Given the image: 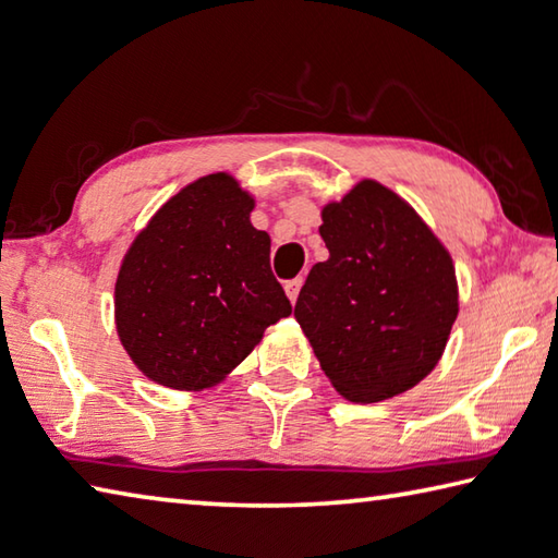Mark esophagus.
Returning a JSON list of instances; mask_svg holds the SVG:
<instances>
[{
    "label": "esophagus",
    "mask_w": 558,
    "mask_h": 558,
    "mask_svg": "<svg viewBox=\"0 0 558 558\" xmlns=\"http://www.w3.org/2000/svg\"><path fill=\"white\" fill-rule=\"evenodd\" d=\"M301 287H303V279H301V277H296V279H291V281L283 283V291H287V296H289L291 303H296Z\"/></svg>",
    "instance_id": "esophagus-1"
}]
</instances>
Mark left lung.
<instances>
[{
  "label": "left lung",
  "mask_w": 558,
  "mask_h": 558,
  "mask_svg": "<svg viewBox=\"0 0 558 558\" xmlns=\"http://www.w3.org/2000/svg\"><path fill=\"white\" fill-rule=\"evenodd\" d=\"M320 220L330 257L311 267L293 318L335 391L386 401L442 360L459 313L454 259L401 194L369 177Z\"/></svg>",
  "instance_id": "obj_1"
}]
</instances>
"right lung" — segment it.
Returning <instances> with one entry per match:
<instances>
[{
  "instance_id": "obj_1",
  "label": "right lung",
  "mask_w": 558,
  "mask_h": 558,
  "mask_svg": "<svg viewBox=\"0 0 558 558\" xmlns=\"http://www.w3.org/2000/svg\"><path fill=\"white\" fill-rule=\"evenodd\" d=\"M255 194L230 172L182 186L138 230L113 287L116 332L150 381L218 386L291 315L269 269L271 240L252 226Z\"/></svg>"
}]
</instances>
